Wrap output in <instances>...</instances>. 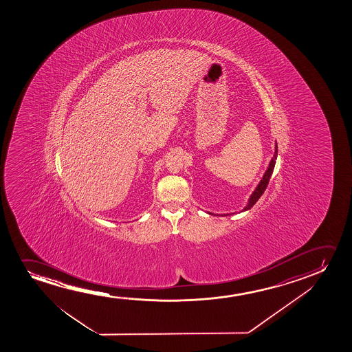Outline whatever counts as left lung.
<instances>
[{
    "label": "left lung",
    "instance_id": "left-lung-1",
    "mask_svg": "<svg viewBox=\"0 0 352 352\" xmlns=\"http://www.w3.org/2000/svg\"><path fill=\"white\" fill-rule=\"evenodd\" d=\"M276 156H278V144L275 143V151L274 156L272 157L270 160V166H268V168L265 170V174H263V177L261 179L260 183L258 185L256 186L255 190H254V192L251 193L250 198H249V201H248V204H246L245 208L241 210V212H246V210H249L250 208L254 207L255 206V203L260 199L261 196L263 195V192L265 191V188H267V185L270 183V177H272V173H273V170H274L275 162H276ZM208 214H210V215H217V214H214V212H207ZM228 217V215H231V214H217V217Z\"/></svg>",
    "mask_w": 352,
    "mask_h": 352
}]
</instances>
